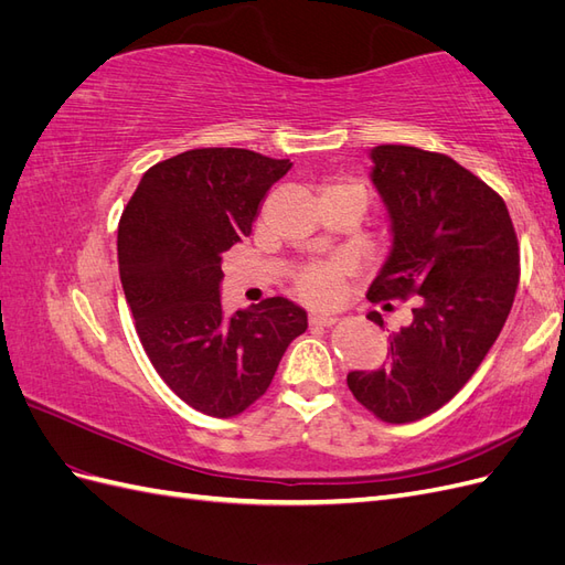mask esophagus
<instances>
[{
    "instance_id": "esophagus-1",
    "label": "esophagus",
    "mask_w": 565,
    "mask_h": 565,
    "mask_svg": "<svg viewBox=\"0 0 565 565\" xmlns=\"http://www.w3.org/2000/svg\"><path fill=\"white\" fill-rule=\"evenodd\" d=\"M339 318L334 313H311L309 316V322L311 324H322V328H330V324H334Z\"/></svg>"
}]
</instances>
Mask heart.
<instances>
[{
    "mask_svg": "<svg viewBox=\"0 0 565 565\" xmlns=\"http://www.w3.org/2000/svg\"><path fill=\"white\" fill-rule=\"evenodd\" d=\"M341 278H344V266L320 264V266H311L309 270H303L297 280V287L306 299L324 303V301H332L339 295Z\"/></svg>",
    "mask_w": 565,
    "mask_h": 565,
    "instance_id": "heart-1",
    "label": "heart"
}]
</instances>
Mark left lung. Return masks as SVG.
Wrapping results in <instances>:
<instances>
[{"mask_svg":"<svg viewBox=\"0 0 565 565\" xmlns=\"http://www.w3.org/2000/svg\"><path fill=\"white\" fill-rule=\"evenodd\" d=\"M370 179L393 245L370 301L415 299L413 322L388 337L380 370L349 372L355 401L388 424L436 413L500 337L519 287V241L504 200L452 158L377 146ZM384 324L382 316H367Z\"/></svg>","mask_w":565,"mask_h":565,"instance_id":"left-lung-1","label":"left lung"}]
</instances>
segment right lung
Listing matches in <instances>:
<instances>
[{"mask_svg":"<svg viewBox=\"0 0 565 565\" xmlns=\"http://www.w3.org/2000/svg\"><path fill=\"white\" fill-rule=\"evenodd\" d=\"M292 162L245 148H195L152 164L119 218V280L164 384L210 417L262 398L306 311L270 297L231 318L221 254L252 233L268 188Z\"/></svg>","mask_w":565,"mask_h":565,"instance_id":"add662e5","label":"right lung"}]
</instances>
